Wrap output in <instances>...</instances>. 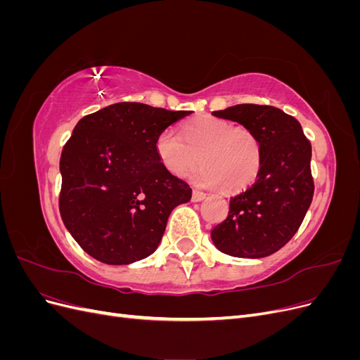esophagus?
Segmentation results:
<instances>
[{"instance_id": "obj_1", "label": "esophagus", "mask_w": 360, "mask_h": 360, "mask_svg": "<svg viewBox=\"0 0 360 360\" xmlns=\"http://www.w3.org/2000/svg\"><path fill=\"white\" fill-rule=\"evenodd\" d=\"M204 198H205V193L204 192H201L198 189H193V192H192V201H201Z\"/></svg>"}]
</instances>
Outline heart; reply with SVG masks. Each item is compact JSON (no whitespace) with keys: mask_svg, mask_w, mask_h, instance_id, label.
<instances>
[{"mask_svg":"<svg viewBox=\"0 0 360 360\" xmlns=\"http://www.w3.org/2000/svg\"><path fill=\"white\" fill-rule=\"evenodd\" d=\"M181 137L167 129L156 139L159 160L172 176L183 177L201 162L193 180L205 188L240 191L258 177L263 150L252 129L202 115L183 126Z\"/></svg>","mask_w":360,"mask_h":360,"instance_id":"heart-1","label":"heart"}]
</instances>
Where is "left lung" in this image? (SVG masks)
Segmentation results:
<instances>
[{
	"label": "left lung",
	"instance_id": "left-lung-1",
	"mask_svg": "<svg viewBox=\"0 0 360 360\" xmlns=\"http://www.w3.org/2000/svg\"><path fill=\"white\" fill-rule=\"evenodd\" d=\"M213 115L252 129L263 165L255 181L231 197L230 212L212 230V240L231 257L275 254L296 234L314 197L309 139L296 118L275 106L243 103Z\"/></svg>",
	"mask_w": 360,
	"mask_h": 360
}]
</instances>
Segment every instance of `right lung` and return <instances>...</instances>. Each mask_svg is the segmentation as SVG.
<instances>
[{
	"mask_svg": "<svg viewBox=\"0 0 360 360\" xmlns=\"http://www.w3.org/2000/svg\"><path fill=\"white\" fill-rule=\"evenodd\" d=\"M192 111L120 102L82 117L60 159V214L69 233L105 264L153 254L174 207L192 189L156 153L158 136Z\"/></svg>",
	"mask_w": 360,
	"mask_h": 360,
	"instance_id": "add662e5",
	"label": "right lung"
}]
</instances>
